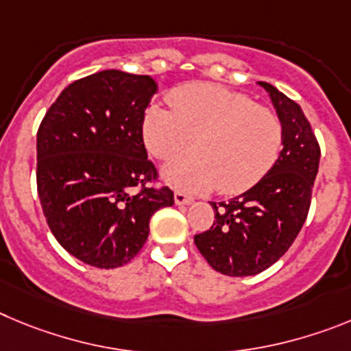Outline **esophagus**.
Here are the masks:
<instances>
[{"label": "esophagus", "mask_w": 351, "mask_h": 351, "mask_svg": "<svg viewBox=\"0 0 351 351\" xmlns=\"http://www.w3.org/2000/svg\"><path fill=\"white\" fill-rule=\"evenodd\" d=\"M192 201L194 199L191 195L183 194V192H175V204H178V206H187V204H192Z\"/></svg>", "instance_id": "1"}]
</instances>
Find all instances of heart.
<instances>
[{
    "label": "heart",
    "mask_w": 351,
    "mask_h": 351,
    "mask_svg": "<svg viewBox=\"0 0 351 351\" xmlns=\"http://www.w3.org/2000/svg\"><path fill=\"white\" fill-rule=\"evenodd\" d=\"M173 110L152 105L143 119L145 147L169 162L194 147L197 156L169 164L164 182L189 194L219 185L223 194L250 189L282 148V124L271 110L219 85L192 84L173 90Z\"/></svg>",
    "instance_id": "heart-1"
}]
</instances>
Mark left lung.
<instances>
[{"label":"left lung","instance_id":"1","mask_svg":"<svg viewBox=\"0 0 351 351\" xmlns=\"http://www.w3.org/2000/svg\"><path fill=\"white\" fill-rule=\"evenodd\" d=\"M282 124V152L254 187L226 203H210L215 222L194 236L195 246L211 267L227 276H254L282 257L308 217L318 173L320 147L301 106L267 82Z\"/></svg>","mask_w":351,"mask_h":351}]
</instances>
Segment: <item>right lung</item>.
<instances>
[{"label":"right lung","instance_id":"1","mask_svg":"<svg viewBox=\"0 0 351 351\" xmlns=\"http://www.w3.org/2000/svg\"><path fill=\"white\" fill-rule=\"evenodd\" d=\"M157 84L105 69L69 84L38 129V195L59 245L84 264L113 269L141 250L150 217L173 206L147 159L143 119Z\"/></svg>","mask_w":351,"mask_h":351}]
</instances>
